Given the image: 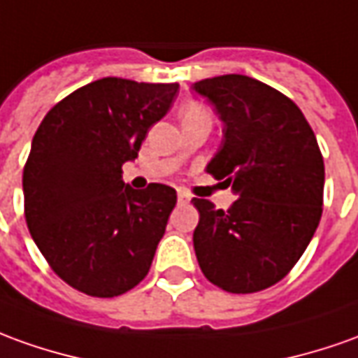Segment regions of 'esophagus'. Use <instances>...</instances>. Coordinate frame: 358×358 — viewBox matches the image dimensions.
Segmentation results:
<instances>
[{"instance_id":"34e87169","label":"esophagus","mask_w":358,"mask_h":358,"mask_svg":"<svg viewBox=\"0 0 358 358\" xmlns=\"http://www.w3.org/2000/svg\"><path fill=\"white\" fill-rule=\"evenodd\" d=\"M191 199H193V196L189 193H185V191H179V193H177V201L181 204H189L191 203Z\"/></svg>"}]
</instances>
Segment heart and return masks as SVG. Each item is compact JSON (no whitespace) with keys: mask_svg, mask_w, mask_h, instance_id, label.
I'll use <instances>...</instances> for the list:
<instances>
[{"mask_svg":"<svg viewBox=\"0 0 358 358\" xmlns=\"http://www.w3.org/2000/svg\"><path fill=\"white\" fill-rule=\"evenodd\" d=\"M193 110H203V108H201V107H189V108H187V113H193Z\"/></svg>","mask_w":358,"mask_h":358,"instance_id":"1","label":"heart"}]
</instances>
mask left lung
<instances>
[{
	"mask_svg": "<svg viewBox=\"0 0 358 358\" xmlns=\"http://www.w3.org/2000/svg\"><path fill=\"white\" fill-rule=\"evenodd\" d=\"M224 122L206 171L236 193L228 210L193 199L201 271L234 294L273 287L306 251L322 218L324 157L302 110L267 83L228 73L193 83Z\"/></svg>",
	"mask_w": 358,
	"mask_h": 358,
	"instance_id": "8db88e82",
	"label": "left lung"
}]
</instances>
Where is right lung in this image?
I'll list each match as a JSON object with an SVG mask.
<instances>
[{
  "instance_id": "1",
  "label": "right lung",
  "mask_w": 358,
  "mask_h": 358,
  "mask_svg": "<svg viewBox=\"0 0 358 358\" xmlns=\"http://www.w3.org/2000/svg\"><path fill=\"white\" fill-rule=\"evenodd\" d=\"M179 83L103 78L46 113L23 169L24 218L52 271L90 296H120L146 277L175 189L122 181Z\"/></svg>"
}]
</instances>
